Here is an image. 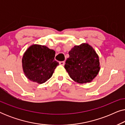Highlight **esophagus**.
I'll return each instance as SVG.
<instances>
[{
  "label": "esophagus",
  "mask_w": 125,
  "mask_h": 125,
  "mask_svg": "<svg viewBox=\"0 0 125 125\" xmlns=\"http://www.w3.org/2000/svg\"><path fill=\"white\" fill-rule=\"evenodd\" d=\"M59 64H60V65H61L64 66V64H65V62H64V61H60Z\"/></svg>",
  "instance_id": "34e87169"
}]
</instances>
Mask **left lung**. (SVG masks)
<instances>
[{
	"instance_id": "1",
	"label": "left lung",
	"mask_w": 125,
	"mask_h": 125,
	"mask_svg": "<svg viewBox=\"0 0 125 125\" xmlns=\"http://www.w3.org/2000/svg\"><path fill=\"white\" fill-rule=\"evenodd\" d=\"M64 68L76 83H90L98 74L100 66L98 54L87 43L76 45L69 52Z\"/></svg>"
}]
</instances>
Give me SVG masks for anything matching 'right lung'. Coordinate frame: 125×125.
<instances>
[{
  "mask_svg": "<svg viewBox=\"0 0 125 125\" xmlns=\"http://www.w3.org/2000/svg\"><path fill=\"white\" fill-rule=\"evenodd\" d=\"M55 51L44 45L34 44L27 49L22 59L25 76L31 81L42 83L52 77L59 63L54 60Z\"/></svg>",
  "mask_w": 125,
  "mask_h": 125,
  "instance_id": "add662e5",
  "label": "right lung"
}]
</instances>
